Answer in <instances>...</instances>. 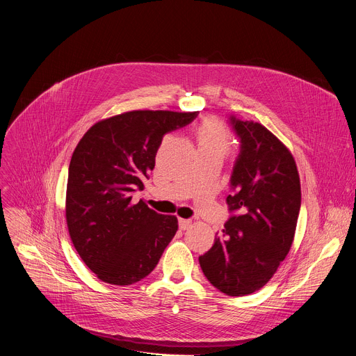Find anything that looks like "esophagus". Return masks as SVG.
Masks as SVG:
<instances>
[{
    "label": "esophagus",
    "mask_w": 356,
    "mask_h": 356,
    "mask_svg": "<svg viewBox=\"0 0 356 356\" xmlns=\"http://www.w3.org/2000/svg\"><path fill=\"white\" fill-rule=\"evenodd\" d=\"M190 225H191V220L179 218V227H180V229H187Z\"/></svg>",
    "instance_id": "esophagus-1"
}]
</instances>
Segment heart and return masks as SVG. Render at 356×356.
<instances>
[{"instance_id": "1", "label": "heart", "mask_w": 356, "mask_h": 356, "mask_svg": "<svg viewBox=\"0 0 356 356\" xmlns=\"http://www.w3.org/2000/svg\"><path fill=\"white\" fill-rule=\"evenodd\" d=\"M198 154L216 155L224 159L231 149V135L218 120H207L197 129Z\"/></svg>"}]
</instances>
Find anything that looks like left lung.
I'll use <instances>...</instances> for the list:
<instances>
[{
    "label": "left lung",
    "mask_w": 356,
    "mask_h": 356,
    "mask_svg": "<svg viewBox=\"0 0 356 356\" xmlns=\"http://www.w3.org/2000/svg\"><path fill=\"white\" fill-rule=\"evenodd\" d=\"M241 152L227 197L229 217L209 252L202 273L227 296L264 287L291 248L301 204L300 177L287 146L259 122L231 117Z\"/></svg>",
    "instance_id": "obj_1"
}]
</instances>
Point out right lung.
I'll return each mask as SVG.
<instances>
[{
  "label": "right lung",
  "instance_id": "1",
  "mask_svg": "<svg viewBox=\"0 0 356 356\" xmlns=\"http://www.w3.org/2000/svg\"><path fill=\"white\" fill-rule=\"evenodd\" d=\"M198 111L136 110L95 122L77 143L66 190L70 239L95 276L129 286L158 265L177 217L158 214L132 194L155 168L163 135L190 124Z\"/></svg>",
  "mask_w": 356,
  "mask_h": 356
}]
</instances>
